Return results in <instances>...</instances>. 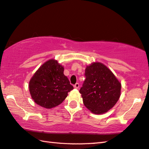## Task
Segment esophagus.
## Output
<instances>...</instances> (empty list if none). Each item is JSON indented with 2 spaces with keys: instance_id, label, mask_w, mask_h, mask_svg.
Listing matches in <instances>:
<instances>
[{
  "instance_id": "esophagus-1",
  "label": "esophagus",
  "mask_w": 149,
  "mask_h": 149,
  "mask_svg": "<svg viewBox=\"0 0 149 149\" xmlns=\"http://www.w3.org/2000/svg\"><path fill=\"white\" fill-rule=\"evenodd\" d=\"M74 88H79V84L78 83H77L76 84H74Z\"/></svg>"
}]
</instances>
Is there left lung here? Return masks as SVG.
<instances>
[{
    "instance_id": "1",
    "label": "left lung",
    "mask_w": 149,
    "mask_h": 149,
    "mask_svg": "<svg viewBox=\"0 0 149 149\" xmlns=\"http://www.w3.org/2000/svg\"><path fill=\"white\" fill-rule=\"evenodd\" d=\"M85 80L79 92L83 103L95 114L111 109L121 94V84L113 73L101 63H94L85 69Z\"/></svg>"
}]
</instances>
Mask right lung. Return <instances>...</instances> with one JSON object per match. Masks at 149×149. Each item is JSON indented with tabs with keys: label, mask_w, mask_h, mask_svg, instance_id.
<instances>
[{
	"label": "right lung",
	"mask_w": 149,
	"mask_h": 149,
	"mask_svg": "<svg viewBox=\"0 0 149 149\" xmlns=\"http://www.w3.org/2000/svg\"><path fill=\"white\" fill-rule=\"evenodd\" d=\"M64 68L56 60L46 61L37 70L29 83V89L35 103L46 109L60 104L74 89Z\"/></svg>",
	"instance_id": "obj_1"
}]
</instances>
